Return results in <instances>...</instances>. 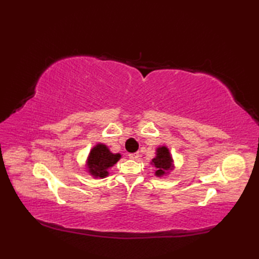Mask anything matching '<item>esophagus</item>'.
Masks as SVG:
<instances>
[{"label": "esophagus", "mask_w": 259, "mask_h": 259, "mask_svg": "<svg viewBox=\"0 0 259 259\" xmlns=\"http://www.w3.org/2000/svg\"><path fill=\"white\" fill-rule=\"evenodd\" d=\"M129 158L133 159V160H138V159H139V153H130Z\"/></svg>", "instance_id": "esophagus-1"}]
</instances>
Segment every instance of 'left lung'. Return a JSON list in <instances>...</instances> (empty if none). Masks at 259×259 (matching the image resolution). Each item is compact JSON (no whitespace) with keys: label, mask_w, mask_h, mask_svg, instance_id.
Masks as SVG:
<instances>
[{"label":"left lung","mask_w":259,"mask_h":259,"mask_svg":"<svg viewBox=\"0 0 259 259\" xmlns=\"http://www.w3.org/2000/svg\"><path fill=\"white\" fill-rule=\"evenodd\" d=\"M156 168L155 176L158 178L167 177L175 169L174 158L170 153L169 148L166 146H159L156 149V157L152 158L150 162Z\"/></svg>","instance_id":"obj_1"}]
</instances>
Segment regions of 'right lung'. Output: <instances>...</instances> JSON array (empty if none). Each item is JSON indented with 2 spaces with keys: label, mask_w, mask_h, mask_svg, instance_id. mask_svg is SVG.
<instances>
[{
  "label": "right lung",
  "mask_w": 259,
  "mask_h": 259,
  "mask_svg": "<svg viewBox=\"0 0 259 259\" xmlns=\"http://www.w3.org/2000/svg\"><path fill=\"white\" fill-rule=\"evenodd\" d=\"M121 158V153H113L109 147L99 142L91 148L85 161V169L93 178L103 179L109 176V169L112 168Z\"/></svg>",
  "instance_id": "1"
}]
</instances>
